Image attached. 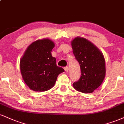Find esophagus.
Listing matches in <instances>:
<instances>
[{"label": "esophagus", "mask_w": 124, "mask_h": 124, "mask_svg": "<svg viewBox=\"0 0 124 124\" xmlns=\"http://www.w3.org/2000/svg\"><path fill=\"white\" fill-rule=\"evenodd\" d=\"M64 69H65V70L66 71H68V70H69V68H68V66L65 67V68H64Z\"/></svg>", "instance_id": "esophagus-1"}]
</instances>
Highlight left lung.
<instances>
[{
    "label": "left lung",
    "instance_id": "8db88e82",
    "mask_svg": "<svg viewBox=\"0 0 124 124\" xmlns=\"http://www.w3.org/2000/svg\"><path fill=\"white\" fill-rule=\"evenodd\" d=\"M73 53L80 64L81 77L73 84L74 89L92 93L101 85L105 77V60L103 54L86 39L77 37L71 41Z\"/></svg>",
    "mask_w": 124,
    "mask_h": 124
}]
</instances>
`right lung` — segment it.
<instances>
[{
    "label": "right lung",
    "instance_id": "right-lung-1",
    "mask_svg": "<svg viewBox=\"0 0 124 124\" xmlns=\"http://www.w3.org/2000/svg\"><path fill=\"white\" fill-rule=\"evenodd\" d=\"M48 39L38 40L28 46L20 60L21 73L25 84L34 91L43 92L53 88L59 74L64 72L52 56L54 47Z\"/></svg>",
    "mask_w": 124,
    "mask_h": 124
}]
</instances>
